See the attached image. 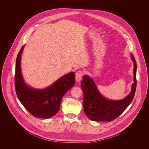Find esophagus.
Segmentation results:
<instances>
[{
  "mask_svg": "<svg viewBox=\"0 0 149 149\" xmlns=\"http://www.w3.org/2000/svg\"><path fill=\"white\" fill-rule=\"evenodd\" d=\"M83 75V72L82 71H78L75 74V80L77 82H79L81 80Z\"/></svg>",
  "mask_w": 149,
  "mask_h": 149,
  "instance_id": "34e87169",
  "label": "esophagus"
}]
</instances>
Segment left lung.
<instances>
[{
    "label": "left lung",
    "instance_id": "8db88e82",
    "mask_svg": "<svg viewBox=\"0 0 149 149\" xmlns=\"http://www.w3.org/2000/svg\"><path fill=\"white\" fill-rule=\"evenodd\" d=\"M134 63V83L131 91L125 98L112 100L103 97L91 77L85 75L81 83L83 92L84 111L89 120L111 122L117 118L127 108L135 96L136 88L137 64L134 55L130 54Z\"/></svg>",
    "mask_w": 149,
    "mask_h": 149
}]
</instances>
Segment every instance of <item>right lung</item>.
I'll list each match as a JSON object with an SVG mask.
<instances>
[{"label": "right lung", "instance_id": "add662e5", "mask_svg": "<svg viewBox=\"0 0 149 149\" xmlns=\"http://www.w3.org/2000/svg\"><path fill=\"white\" fill-rule=\"evenodd\" d=\"M23 46L16 59L15 88L17 97L22 105L35 117L49 118L60 109L65 94L75 84V74L71 72L57 79L44 89H35L27 84L23 78L21 60Z\"/></svg>", "mask_w": 149, "mask_h": 149}]
</instances>
